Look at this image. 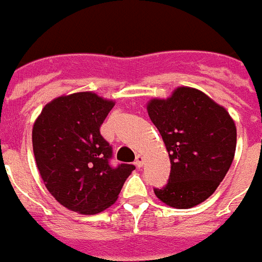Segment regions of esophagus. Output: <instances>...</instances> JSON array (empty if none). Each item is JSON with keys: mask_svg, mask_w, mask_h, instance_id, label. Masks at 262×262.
I'll return each mask as SVG.
<instances>
[{"mask_svg": "<svg viewBox=\"0 0 262 262\" xmlns=\"http://www.w3.org/2000/svg\"><path fill=\"white\" fill-rule=\"evenodd\" d=\"M144 161H145V157L141 156V154H138L137 157H136V166L137 167H142V165H144Z\"/></svg>", "mask_w": 262, "mask_h": 262, "instance_id": "1", "label": "esophagus"}]
</instances>
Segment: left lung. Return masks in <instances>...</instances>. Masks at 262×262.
Segmentation results:
<instances>
[{
	"label": "left lung",
	"instance_id": "1",
	"mask_svg": "<svg viewBox=\"0 0 262 262\" xmlns=\"http://www.w3.org/2000/svg\"><path fill=\"white\" fill-rule=\"evenodd\" d=\"M147 113L169 153V183L154 188L161 202L191 208L211 196L236 151V125L224 106L204 92L178 87L167 99H151Z\"/></svg>",
	"mask_w": 262,
	"mask_h": 262
}]
</instances>
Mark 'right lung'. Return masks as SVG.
I'll list each match as a JSON object with an SVG mask.
<instances>
[{
	"mask_svg": "<svg viewBox=\"0 0 262 262\" xmlns=\"http://www.w3.org/2000/svg\"><path fill=\"white\" fill-rule=\"evenodd\" d=\"M115 105L93 92L59 96L42 109L33 126V150L45 186L59 203L95 215L117 200L136 167L109 165L112 146L100 126Z\"/></svg>",
	"mask_w": 262,
	"mask_h": 262,
	"instance_id": "1",
	"label": "right lung"
}]
</instances>
